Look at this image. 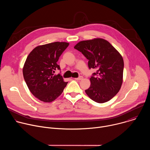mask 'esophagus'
<instances>
[{
  "mask_svg": "<svg viewBox=\"0 0 150 150\" xmlns=\"http://www.w3.org/2000/svg\"><path fill=\"white\" fill-rule=\"evenodd\" d=\"M76 80H81L82 79H83V77L82 76H79L78 78H75Z\"/></svg>",
  "mask_w": 150,
  "mask_h": 150,
  "instance_id": "obj_1",
  "label": "esophagus"
}]
</instances>
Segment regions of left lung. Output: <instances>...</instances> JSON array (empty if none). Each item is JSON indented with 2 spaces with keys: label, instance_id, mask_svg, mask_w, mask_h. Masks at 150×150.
Masks as SVG:
<instances>
[{
  "label": "left lung",
  "instance_id": "obj_1",
  "mask_svg": "<svg viewBox=\"0 0 150 150\" xmlns=\"http://www.w3.org/2000/svg\"><path fill=\"white\" fill-rule=\"evenodd\" d=\"M74 49L88 60L89 69H97L91 85L85 91L93 101L103 103L111 100L120 90L123 82V59L109 41L94 38L79 42Z\"/></svg>",
  "mask_w": 150,
  "mask_h": 150
}]
</instances>
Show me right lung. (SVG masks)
<instances>
[{"label": "right lung", "mask_w": 150, "mask_h": 150, "mask_svg": "<svg viewBox=\"0 0 150 150\" xmlns=\"http://www.w3.org/2000/svg\"><path fill=\"white\" fill-rule=\"evenodd\" d=\"M68 42H54L34 48L28 56L23 68L24 80L31 93L40 100L49 103L63 92L68 82L63 81L57 64Z\"/></svg>", "instance_id": "add662e5"}]
</instances>
